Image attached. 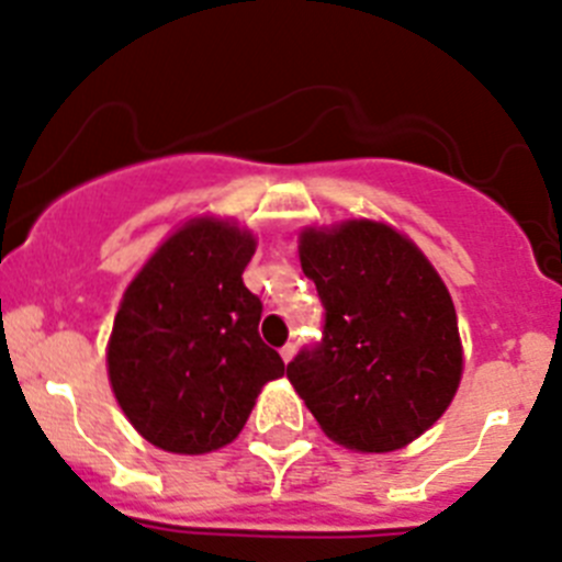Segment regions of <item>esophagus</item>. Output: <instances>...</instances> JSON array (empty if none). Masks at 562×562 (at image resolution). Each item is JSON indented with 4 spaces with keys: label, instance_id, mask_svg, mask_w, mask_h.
<instances>
[{
    "label": "esophagus",
    "instance_id": "obj_1",
    "mask_svg": "<svg viewBox=\"0 0 562 562\" xmlns=\"http://www.w3.org/2000/svg\"><path fill=\"white\" fill-rule=\"evenodd\" d=\"M293 353H296V342H285V346L280 348V357L285 359V362H291Z\"/></svg>",
    "mask_w": 562,
    "mask_h": 562
}]
</instances>
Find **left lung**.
Wrapping results in <instances>:
<instances>
[{
  "instance_id": "1",
  "label": "left lung",
  "mask_w": 562,
  "mask_h": 562,
  "mask_svg": "<svg viewBox=\"0 0 562 562\" xmlns=\"http://www.w3.org/2000/svg\"><path fill=\"white\" fill-rule=\"evenodd\" d=\"M302 269L324 331L288 379L329 439L390 453L437 423L461 381L453 299L428 258L381 222L304 231Z\"/></svg>"
}]
</instances>
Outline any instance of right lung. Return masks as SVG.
Masks as SVG:
<instances>
[{"instance_id":"1","label":"right lung","mask_w":562,"mask_h":562,"mask_svg":"<svg viewBox=\"0 0 562 562\" xmlns=\"http://www.w3.org/2000/svg\"><path fill=\"white\" fill-rule=\"evenodd\" d=\"M247 231L194 220L134 277L109 337V381L131 426L170 453H211L238 437L260 386L285 362L260 340L263 302L241 274Z\"/></svg>"}]
</instances>
